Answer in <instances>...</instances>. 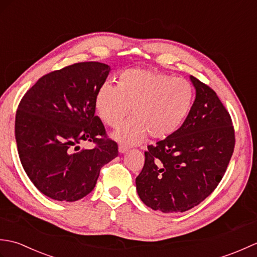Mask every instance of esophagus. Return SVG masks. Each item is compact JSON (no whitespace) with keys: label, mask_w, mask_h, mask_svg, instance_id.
I'll return each instance as SVG.
<instances>
[{"label":"esophagus","mask_w":257,"mask_h":257,"mask_svg":"<svg viewBox=\"0 0 257 257\" xmlns=\"http://www.w3.org/2000/svg\"><path fill=\"white\" fill-rule=\"evenodd\" d=\"M118 150H119L120 154H125V152H127V151L129 150V148H128V147L123 146V145H119V147H118Z\"/></svg>","instance_id":"esophagus-1"}]
</instances>
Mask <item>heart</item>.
Wrapping results in <instances>:
<instances>
[{"mask_svg": "<svg viewBox=\"0 0 257 257\" xmlns=\"http://www.w3.org/2000/svg\"><path fill=\"white\" fill-rule=\"evenodd\" d=\"M193 87L188 80L134 68L119 76L118 86L109 83L98 89L95 106L100 119L116 128L130 113L133 118L113 133L121 144L135 145L147 135L165 139L181 128L192 109Z\"/></svg>", "mask_w": 257, "mask_h": 257, "instance_id": "heart-1", "label": "heart"}]
</instances>
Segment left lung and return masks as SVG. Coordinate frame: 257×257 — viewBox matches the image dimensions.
Returning <instances> with one entry per match:
<instances>
[{"mask_svg":"<svg viewBox=\"0 0 257 257\" xmlns=\"http://www.w3.org/2000/svg\"><path fill=\"white\" fill-rule=\"evenodd\" d=\"M192 109L181 128L148 146L136 178L140 200L155 211L185 212L215 190L233 155L235 137L230 113L215 91L193 76Z\"/></svg>","mask_w":257,"mask_h":257,"instance_id":"1","label":"left lung"}]
</instances>
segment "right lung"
<instances>
[{
	"instance_id": "right-lung-1",
	"label": "right lung",
	"mask_w": 257,
	"mask_h": 257,
	"mask_svg": "<svg viewBox=\"0 0 257 257\" xmlns=\"http://www.w3.org/2000/svg\"><path fill=\"white\" fill-rule=\"evenodd\" d=\"M110 67L77 63L36 81L19 105L15 139L22 166L38 191L56 201L74 202L94 190L100 169L118 156L95 114L98 89ZM97 144L80 150L78 144Z\"/></svg>"
}]
</instances>
